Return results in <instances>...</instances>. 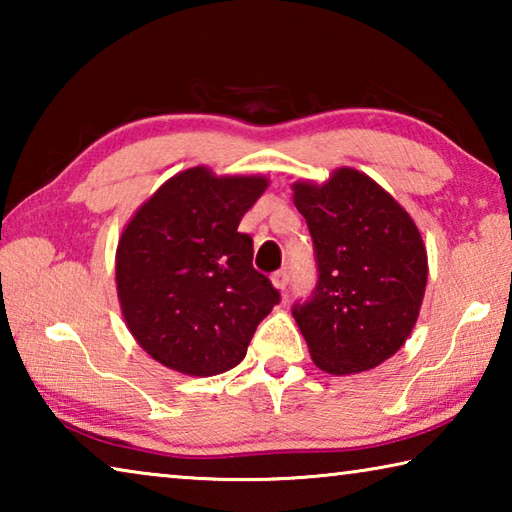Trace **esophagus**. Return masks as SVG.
Wrapping results in <instances>:
<instances>
[{
	"mask_svg": "<svg viewBox=\"0 0 512 512\" xmlns=\"http://www.w3.org/2000/svg\"><path fill=\"white\" fill-rule=\"evenodd\" d=\"M271 280H273V284H275V289H280V291H284V289L289 287V273L284 271V268H282V271H275V273L271 275Z\"/></svg>",
	"mask_w": 512,
	"mask_h": 512,
	"instance_id": "34e87169",
	"label": "esophagus"
}]
</instances>
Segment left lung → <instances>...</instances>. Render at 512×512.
I'll return each mask as SVG.
<instances>
[{
	"mask_svg": "<svg viewBox=\"0 0 512 512\" xmlns=\"http://www.w3.org/2000/svg\"><path fill=\"white\" fill-rule=\"evenodd\" d=\"M314 239L318 282L293 305L309 354L329 375H352L402 348L427 287V250L409 212L357 169L293 183Z\"/></svg>",
	"mask_w": 512,
	"mask_h": 512,
	"instance_id": "left-lung-1",
	"label": "left lung"
}]
</instances>
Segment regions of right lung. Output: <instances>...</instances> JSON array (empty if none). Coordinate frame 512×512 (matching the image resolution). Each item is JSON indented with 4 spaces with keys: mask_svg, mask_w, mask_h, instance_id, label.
Returning <instances> with one entry per match:
<instances>
[{
    "mask_svg": "<svg viewBox=\"0 0 512 512\" xmlns=\"http://www.w3.org/2000/svg\"><path fill=\"white\" fill-rule=\"evenodd\" d=\"M266 187L264 176L192 167L169 178L121 232V314L162 366L192 377L235 368L280 302V291L255 271L253 239L239 232Z\"/></svg>",
    "mask_w": 512,
    "mask_h": 512,
    "instance_id": "obj_1",
    "label": "right lung"
}]
</instances>
